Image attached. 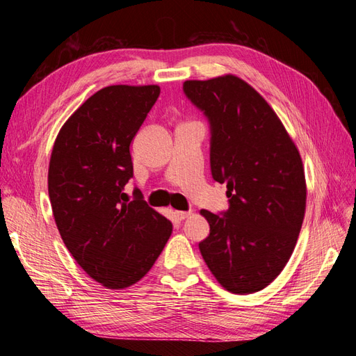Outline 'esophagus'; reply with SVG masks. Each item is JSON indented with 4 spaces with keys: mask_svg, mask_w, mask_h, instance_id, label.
I'll list each match as a JSON object with an SVG mask.
<instances>
[{
    "mask_svg": "<svg viewBox=\"0 0 356 356\" xmlns=\"http://www.w3.org/2000/svg\"><path fill=\"white\" fill-rule=\"evenodd\" d=\"M190 215H191V212H190V211H175V217H177L179 221L188 218Z\"/></svg>",
    "mask_w": 356,
    "mask_h": 356,
    "instance_id": "34e87169",
    "label": "esophagus"
}]
</instances>
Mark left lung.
<instances>
[{
  "instance_id": "1",
  "label": "left lung",
  "mask_w": 356,
  "mask_h": 356,
  "mask_svg": "<svg viewBox=\"0 0 356 356\" xmlns=\"http://www.w3.org/2000/svg\"><path fill=\"white\" fill-rule=\"evenodd\" d=\"M211 129V174L227 186L229 209L200 213L199 243L217 281L234 294L266 288L294 251L306 209L301 157L263 96L236 75L182 84Z\"/></svg>"
}]
</instances>
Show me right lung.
I'll return each instance as SVG.
<instances>
[{
    "label": "right lung",
    "mask_w": 356,
    "mask_h": 356,
    "mask_svg": "<svg viewBox=\"0 0 356 356\" xmlns=\"http://www.w3.org/2000/svg\"><path fill=\"white\" fill-rule=\"evenodd\" d=\"M160 95L159 86H108L62 126L49 165V197L60 238L83 270L106 288L144 277L172 233L134 177L131 143Z\"/></svg>",
    "instance_id": "obj_1"
}]
</instances>
